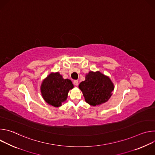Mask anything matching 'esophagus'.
I'll return each mask as SVG.
<instances>
[{
	"label": "esophagus",
	"mask_w": 155,
	"mask_h": 155,
	"mask_svg": "<svg viewBox=\"0 0 155 155\" xmlns=\"http://www.w3.org/2000/svg\"><path fill=\"white\" fill-rule=\"evenodd\" d=\"M74 84H75V86H78V80H74Z\"/></svg>",
	"instance_id": "34e87169"
}]
</instances>
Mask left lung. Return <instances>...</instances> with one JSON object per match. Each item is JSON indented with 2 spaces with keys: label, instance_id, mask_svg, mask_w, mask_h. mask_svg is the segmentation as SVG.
Wrapping results in <instances>:
<instances>
[{
  "label": "left lung",
  "instance_id": "left-lung-1",
  "mask_svg": "<svg viewBox=\"0 0 155 155\" xmlns=\"http://www.w3.org/2000/svg\"><path fill=\"white\" fill-rule=\"evenodd\" d=\"M86 102L92 106L100 105L107 102L112 95L114 84L109 77L99 71H90L85 80L79 86Z\"/></svg>",
  "mask_w": 155,
  "mask_h": 155
}]
</instances>
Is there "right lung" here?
Returning a JSON list of instances; mask_svg holds the SVG:
<instances>
[{
  "label": "right lung",
  "instance_id": "1",
  "mask_svg": "<svg viewBox=\"0 0 155 155\" xmlns=\"http://www.w3.org/2000/svg\"><path fill=\"white\" fill-rule=\"evenodd\" d=\"M74 84L69 79L63 78L59 72H51L44 79L40 86L41 94L48 104L54 107L61 106L68 99Z\"/></svg>",
  "mask_w": 155,
  "mask_h": 155
}]
</instances>
